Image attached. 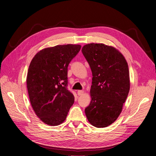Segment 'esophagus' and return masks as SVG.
Here are the masks:
<instances>
[{
    "mask_svg": "<svg viewBox=\"0 0 156 156\" xmlns=\"http://www.w3.org/2000/svg\"><path fill=\"white\" fill-rule=\"evenodd\" d=\"M83 93H84V90H78V92H77V94H78V96H81V95L83 94Z\"/></svg>",
    "mask_w": 156,
    "mask_h": 156,
    "instance_id": "esophagus-1",
    "label": "esophagus"
}]
</instances>
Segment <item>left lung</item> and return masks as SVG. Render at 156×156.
Masks as SVG:
<instances>
[{
  "mask_svg": "<svg viewBox=\"0 0 156 156\" xmlns=\"http://www.w3.org/2000/svg\"><path fill=\"white\" fill-rule=\"evenodd\" d=\"M82 52L92 74L91 101L85 108L86 116L94 127H107L118 118L129 94L127 63L117 49L102 44L85 45Z\"/></svg>",
  "mask_w": 156,
  "mask_h": 156,
  "instance_id": "8db88e82",
  "label": "left lung"
}]
</instances>
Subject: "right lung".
Returning <instances> with one entry per match:
<instances>
[{
    "label": "right lung",
    "mask_w": 156,
    "mask_h": 156,
    "mask_svg": "<svg viewBox=\"0 0 156 156\" xmlns=\"http://www.w3.org/2000/svg\"><path fill=\"white\" fill-rule=\"evenodd\" d=\"M80 48L72 44L45 48L31 62L27 76L29 97L35 114L45 124L62 123L74 104V95L68 89V67Z\"/></svg>",
    "instance_id": "right-lung-1"
}]
</instances>
